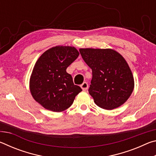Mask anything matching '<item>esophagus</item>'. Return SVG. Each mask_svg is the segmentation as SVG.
<instances>
[{"mask_svg":"<svg viewBox=\"0 0 156 156\" xmlns=\"http://www.w3.org/2000/svg\"><path fill=\"white\" fill-rule=\"evenodd\" d=\"M80 87L83 91H86L87 89H88V84L86 82H84V83L80 85Z\"/></svg>","mask_w":156,"mask_h":156,"instance_id":"obj_1","label":"esophagus"}]
</instances>
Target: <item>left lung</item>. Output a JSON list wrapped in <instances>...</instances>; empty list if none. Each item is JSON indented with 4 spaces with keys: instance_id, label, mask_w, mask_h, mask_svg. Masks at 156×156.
Here are the masks:
<instances>
[{
    "instance_id": "1",
    "label": "left lung",
    "mask_w": 156,
    "mask_h": 156,
    "mask_svg": "<svg viewBox=\"0 0 156 156\" xmlns=\"http://www.w3.org/2000/svg\"><path fill=\"white\" fill-rule=\"evenodd\" d=\"M82 57L92 70L89 93L98 106L112 110L122 105L134 88V79L128 63L112 49L82 48Z\"/></svg>"
}]
</instances>
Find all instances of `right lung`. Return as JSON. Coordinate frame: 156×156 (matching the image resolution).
I'll use <instances>...</instances> for the list:
<instances>
[{"label":"right lung","instance_id":"1","mask_svg":"<svg viewBox=\"0 0 156 156\" xmlns=\"http://www.w3.org/2000/svg\"><path fill=\"white\" fill-rule=\"evenodd\" d=\"M78 56L74 47L60 45L47 50L36 61L30 77V89L34 99L44 109L63 112L82 91L66 72Z\"/></svg>","mask_w":156,"mask_h":156}]
</instances>
